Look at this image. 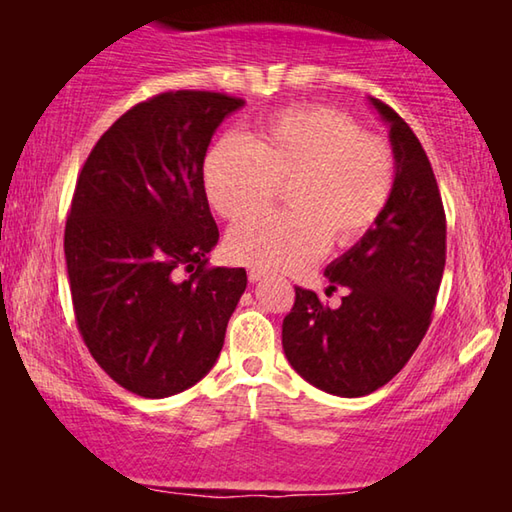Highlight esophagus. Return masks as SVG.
I'll use <instances>...</instances> for the list:
<instances>
[{
    "mask_svg": "<svg viewBox=\"0 0 512 512\" xmlns=\"http://www.w3.org/2000/svg\"><path fill=\"white\" fill-rule=\"evenodd\" d=\"M262 277H264V273L257 271V268H250V271H248V280L250 282H259V280H262Z\"/></svg>",
    "mask_w": 512,
    "mask_h": 512,
    "instance_id": "esophagus-1",
    "label": "esophagus"
}]
</instances>
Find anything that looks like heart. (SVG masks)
<instances>
[{
	"instance_id": "b5f03b06",
	"label": "heart",
	"mask_w": 512,
	"mask_h": 512,
	"mask_svg": "<svg viewBox=\"0 0 512 512\" xmlns=\"http://www.w3.org/2000/svg\"><path fill=\"white\" fill-rule=\"evenodd\" d=\"M395 155L359 121L334 108H296L250 137H221L203 164L212 210L228 221L262 210L289 185L282 214L232 228L228 255L264 273H296L334 246H354L391 203Z\"/></svg>"
}]
</instances>
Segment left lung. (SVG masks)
<instances>
[{
  "label": "left lung",
  "mask_w": 512,
  "mask_h": 512,
  "mask_svg": "<svg viewBox=\"0 0 512 512\" xmlns=\"http://www.w3.org/2000/svg\"><path fill=\"white\" fill-rule=\"evenodd\" d=\"M386 121L395 155L391 203L359 244L327 266V291L345 289L339 307L296 287L282 323L293 370L320 391L361 397L400 372L431 325L445 271L447 223L431 162L409 124L370 99Z\"/></svg>",
  "instance_id": "1"
}]
</instances>
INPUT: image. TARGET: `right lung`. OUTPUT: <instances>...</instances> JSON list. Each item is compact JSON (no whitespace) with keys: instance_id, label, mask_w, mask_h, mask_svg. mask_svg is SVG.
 Wrapping results in <instances>:
<instances>
[{"instance_id":"1","label":"right lung","mask_w":512,"mask_h":512,"mask_svg":"<svg viewBox=\"0 0 512 512\" xmlns=\"http://www.w3.org/2000/svg\"><path fill=\"white\" fill-rule=\"evenodd\" d=\"M241 106L223 92L155 94L99 137L76 180L65 223L76 327L135 395L203 379L246 291L244 268L207 266L219 228L203 185L212 135Z\"/></svg>"}]
</instances>
